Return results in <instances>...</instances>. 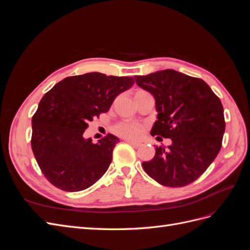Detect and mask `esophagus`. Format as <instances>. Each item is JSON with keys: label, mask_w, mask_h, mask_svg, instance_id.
I'll list each match as a JSON object with an SVG mask.
<instances>
[{"label": "esophagus", "mask_w": 250, "mask_h": 250, "mask_svg": "<svg viewBox=\"0 0 250 250\" xmlns=\"http://www.w3.org/2000/svg\"><path fill=\"white\" fill-rule=\"evenodd\" d=\"M126 143L129 144V145L132 146L133 148H139L142 145V143H140V142H134V141H130V140H126Z\"/></svg>", "instance_id": "esophagus-1"}]
</instances>
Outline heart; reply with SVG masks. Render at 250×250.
<instances>
[{"label": "heart", "instance_id": "b5f03b06", "mask_svg": "<svg viewBox=\"0 0 250 250\" xmlns=\"http://www.w3.org/2000/svg\"><path fill=\"white\" fill-rule=\"evenodd\" d=\"M112 130L119 137L135 140L139 139L143 134L144 130H145V127L142 124L134 122H120L113 126Z\"/></svg>", "mask_w": 250, "mask_h": 250}]
</instances>
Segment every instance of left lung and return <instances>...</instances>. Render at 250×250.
I'll use <instances>...</instances> for the list:
<instances>
[{
    "label": "left lung",
    "instance_id": "8db88e82",
    "mask_svg": "<svg viewBox=\"0 0 250 250\" xmlns=\"http://www.w3.org/2000/svg\"><path fill=\"white\" fill-rule=\"evenodd\" d=\"M134 79L155 98L158 113L151 135L172 140L167 149L156 146L152 160L142 164L144 170L166 187L190 185L221 149L225 120L220 99L202 79L174 70Z\"/></svg>",
    "mask_w": 250,
    "mask_h": 250
}]
</instances>
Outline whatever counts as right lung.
I'll return each mask as SVG.
<instances>
[{
    "instance_id": "1",
    "label": "right lung",
    "mask_w": 250,
    "mask_h": 250,
    "mask_svg": "<svg viewBox=\"0 0 250 250\" xmlns=\"http://www.w3.org/2000/svg\"><path fill=\"white\" fill-rule=\"evenodd\" d=\"M133 83V77L87 73L66 77L44 94L32 117L31 148L49 183L79 192L103 176L120 140L108 133L94 144L83 133Z\"/></svg>"
}]
</instances>
